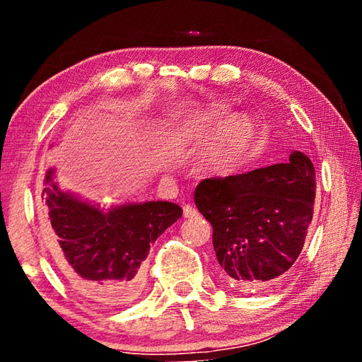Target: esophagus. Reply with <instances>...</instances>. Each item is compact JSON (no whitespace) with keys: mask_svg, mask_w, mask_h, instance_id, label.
I'll return each instance as SVG.
<instances>
[{"mask_svg":"<svg viewBox=\"0 0 362 362\" xmlns=\"http://www.w3.org/2000/svg\"><path fill=\"white\" fill-rule=\"evenodd\" d=\"M196 216H198V211H196L193 206H189V204L183 206V217L193 218V217H196Z\"/></svg>","mask_w":362,"mask_h":362,"instance_id":"esophagus-1","label":"esophagus"}]
</instances>
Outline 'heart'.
I'll list each match as a JSON object with an SVG mask.
<instances>
[{
	"mask_svg": "<svg viewBox=\"0 0 362 362\" xmlns=\"http://www.w3.org/2000/svg\"><path fill=\"white\" fill-rule=\"evenodd\" d=\"M228 110L223 105H214L193 121L187 129V139H207L216 136L222 129ZM250 136H252V122L246 116H236L226 126L222 145L211 155V166L216 169H225L235 161L246 148Z\"/></svg>",
	"mask_w": 362,
	"mask_h": 362,
	"instance_id": "b5f03b06",
	"label": "heart"
}]
</instances>
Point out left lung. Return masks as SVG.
Returning <instances> with one entry per match:
<instances>
[{"label":"left lung","instance_id":"8db88e82","mask_svg":"<svg viewBox=\"0 0 362 362\" xmlns=\"http://www.w3.org/2000/svg\"><path fill=\"white\" fill-rule=\"evenodd\" d=\"M315 196L313 163L300 151L286 164L209 177L196 187V207L212 225L220 272L231 287L255 292L289 272L308 235Z\"/></svg>","mask_w":362,"mask_h":362}]
</instances>
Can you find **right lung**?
I'll list each match as a JSON object with an SVG mask.
<instances>
[{
	"mask_svg": "<svg viewBox=\"0 0 362 362\" xmlns=\"http://www.w3.org/2000/svg\"><path fill=\"white\" fill-rule=\"evenodd\" d=\"M42 228L56 267L79 296L103 310L119 308L144 287L150 246L182 217L169 201L126 204L103 212L64 193L46 175Z\"/></svg>",
	"mask_w": 362,
	"mask_h": 362,
	"instance_id": "right-lung-1",
	"label": "right lung"
}]
</instances>
